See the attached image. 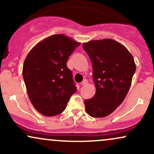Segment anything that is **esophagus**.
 <instances>
[{
	"label": "esophagus",
	"mask_w": 154,
	"mask_h": 154,
	"mask_svg": "<svg viewBox=\"0 0 154 154\" xmlns=\"http://www.w3.org/2000/svg\"><path fill=\"white\" fill-rule=\"evenodd\" d=\"M88 81L86 79H83L82 82H81V85H88Z\"/></svg>",
	"instance_id": "34e87169"
}]
</instances>
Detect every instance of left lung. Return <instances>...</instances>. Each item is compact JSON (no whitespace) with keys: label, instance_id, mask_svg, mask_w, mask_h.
Listing matches in <instances>:
<instances>
[{"label":"left lung","instance_id":"obj_1","mask_svg":"<svg viewBox=\"0 0 154 154\" xmlns=\"http://www.w3.org/2000/svg\"><path fill=\"white\" fill-rule=\"evenodd\" d=\"M82 46L91 59L96 88L94 97L85 100L86 112L92 117H105L128 94L136 69L135 61L126 48L111 39L91 40Z\"/></svg>","mask_w":154,"mask_h":154}]
</instances>
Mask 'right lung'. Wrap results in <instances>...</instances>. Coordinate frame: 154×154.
Segmentation results:
<instances>
[{"mask_svg": "<svg viewBox=\"0 0 154 154\" xmlns=\"http://www.w3.org/2000/svg\"><path fill=\"white\" fill-rule=\"evenodd\" d=\"M79 45L64 35H54L38 43L26 56L23 78L32 104L43 115L62 113L77 91L66 62Z\"/></svg>", "mask_w": 154, "mask_h": 154, "instance_id": "add662e5", "label": "right lung"}]
</instances>
